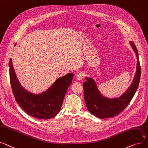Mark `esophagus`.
Here are the masks:
<instances>
[{"label":"esophagus","mask_w":148,"mask_h":148,"mask_svg":"<svg viewBox=\"0 0 148 148\" xmlns=\"http://www.w3.org/2000/svg\"><path fill=\"white\" fill-rule=\"evenodd\" d=\"M84 77V73L83 72H79L76 75V78L78 80H82Z\"/></svg>","instance_id":"34e87169"}]
</instances>
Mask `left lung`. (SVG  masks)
<instances>
[{
	"label": "left lung",
	"mask_w": 148,
	"mask_h": 148,
	"mask_svg": "<svg viewBox=\"0 0 148 148\" xmlns=\"http://www.w3.org/2000/svg\"><path fill=\"white\" fill-rule=\"evenodd\" d=\"M129 42L136 53L137 67L133 81L124 93L119 97H105L98 89L95 81L91 78L86 77L87 81L83 84L84 99L89 112L98 118H110L121 113L127 107L136 92L141 75V69L136 46L134 42Z\"/></svg>",
	"instance_id": "left-lung-1"
}]
</instances>
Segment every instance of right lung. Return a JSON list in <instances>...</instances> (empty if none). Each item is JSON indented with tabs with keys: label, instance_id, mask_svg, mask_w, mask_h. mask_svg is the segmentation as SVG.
<instances>
[{
	"label": "right lung",
	"instance_id": "add662e5",
	"mask_svg": "<svg viewBox=\"0 0 148 148\" xmlns=\"http://www.w3.org/2000/svg\"><path fill=\"white\" fill-rule=\"evenodd\" d=\"M73 77V73H67L58 78L46 91L40 94H34L21 85L11 58L10 60V82L15 99L27 114L36 119H49L58 113Z\"/></svg>",
	"mask_w": 148,
	"mask_h": 148
}]
</instances>
